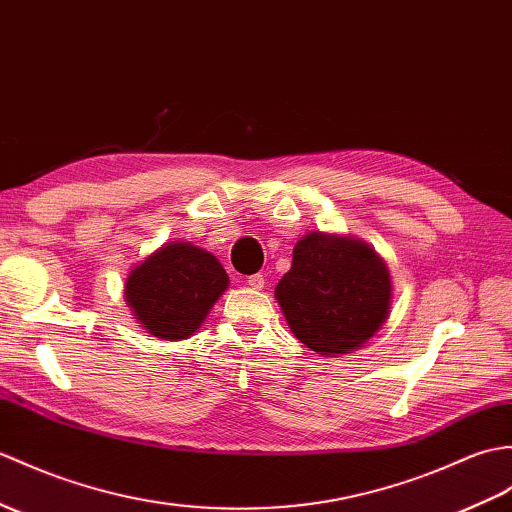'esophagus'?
Returning a JSON list of instances; mask_svg holds the SVG:
<instances>
[{
  "label": "esophagus",
  "mask_w": 512,
  "mask_h": 512,
  "mask_svg": "<svg viewBox=\"0 0 512 512\" xmlns=\"http://www.w3.org/2000/svg\"><path fill=\"white\" fill-rule=\"evenodd\" d=\"M246 283L251 285L253 290H261V288H264L266 279H264V275H261V272H257V275H251V277H248V279H246Z\"/></svg>",
  "instance_id": "34e87169"
}]
</instances>
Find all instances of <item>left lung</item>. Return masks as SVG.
I'll return each instance as SVG.
<instances>
[{
  "mask_svg": "<svg viewBox=\"0 0 512 512\" xmlns=\"http://www.w3.org/2000/svg\"><path fill=\"white\" fill-rule=\"evenodd\" d=\"M275 296L307 349L336 355L362 347L386 323L392 281L371 246L318 231L296 242Z\"/></svg>",
  "mask_w": 512,
  "mask_h": 512,
  "instance_id": "1",
  "label": "left lung"
}]
</instances>
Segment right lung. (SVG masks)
Returning <instances> with one entry per match:
<instances>
[{
  "instance_id": "add662e5",
  "label": "right lung",
  "mask_w": 512,
  "mask_h": 512,
  "mask_svg": "<svg viewBox=\"0 0 512 512\" xmlns=\"http://www.w3.org/2000/svg\"><path fill=\"white\" fill-rule=\"evenodd\" d=\"M229 288L220 261L189 242L163 244L130 270L124 296L137 323L163 340L194 334Z\"/></svg>"
}]
</instances>
